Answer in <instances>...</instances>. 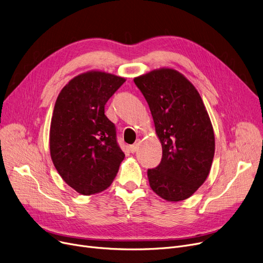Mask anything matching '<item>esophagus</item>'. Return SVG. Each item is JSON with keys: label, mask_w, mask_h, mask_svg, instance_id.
I'll use <instances>...</instances> for the list:
<instances>
[{"label": "esophagus", "mask_w": 263, "mask_h": 263, "mask_svg": "<svg viewBox=\"0 0 263 263\" xmlns=\"http://www.w3.org/2000/svg\"><path fill=\"white\" fill-rule=\"evenodd\" d=\"M140 144H141V141L140 140H137L133 145H131L130 146V151L132 154H134V153H136L137 150H139V147H140Z\"/></svg>", "instance_id": "esophagus-1"}]
</instances>
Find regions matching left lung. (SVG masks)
Masks as SVG:
<instances>
[{
	"instance_id": "8db88e82",
	"label": "left lung",
	"mask_w": 263,
	"mask_h": 263,
	"mask_svg": "<svg viewBox=\"0 0 263 263\" xmlns=\"http://www.w3.org/2000/svg\"><path fill=\"white\" fill-rule=\"evenodd\" d=\"M153 115L162 160L147 172L149 185L168 201L189 198L205 181L214 157V133L201 97L181 73L160 69L134 79Z\"/></svg>"
}]
</instances>
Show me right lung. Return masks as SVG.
<instances>
[{"label": "right lung", "instance_id": "1", "mask_svg": "<svg viewBox=\"0 0 263 263\" xmlns=\"http://www.w3.org/2000/svg\"><path fill=\"white\" fill-rule=\"evenodd\" d=\"M126 82L90 71L72 79L55 102L50 129V153L64 181L83 195L102 192L113 182L124 158L116 127L104 105Z\"/></svg>", "mask_w": 263, "mask_h": 263}]
</instances>
